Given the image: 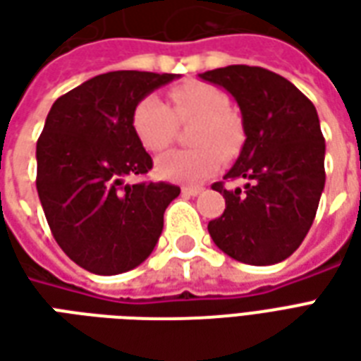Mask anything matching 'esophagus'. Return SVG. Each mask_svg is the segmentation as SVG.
<instances>
[{
	"label": "esophagus",
	"instance_id": "obj_1",
	"mask_svg": "<svg viewBox=\"0 0 361 361\" xmlns=\"http://www.w3.org/2000/svg\"><path fill=\"white\" fill-rule=\"evenodd\" d=\"M201 191H203V188H181V195L197 197Z\"/></svg>",
	"mask_w": 361,
	"mask_h": 361
}]
</instances>
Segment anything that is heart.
Returning <instances> with one entry per match:
<instances>
[{"mask_svg":"<svg viewBox=\"0 0 361 361\" xmlns=\"http://www.w3.org/2000/svg\"><path fill=\"white\" fill-rule=\"evenodd\" d=\"M230 98L209 82H185L170 90V108L157 96H145L131 114L135 137L150 152L173 141L176 121L197 118L191 133L193 149L170 150L158 157L154 170L162 180L201 183L211 178L224 157H234L243 142V123L230 108Z\"/></svg>","mask_w":361,"mask_h":361,"instance_id":"1","label":"heart"}]
</instances>
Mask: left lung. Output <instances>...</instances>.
I'll use <instances>...</instances> for the list:
<instances>
[{"instance_id": "1", "label": "left lung", "mask_w": 361, "mask_h": 361, "mask_svg": "<svg viewBox=\"0 0 361 361\" xmlns=\"http://www.w3.org/2000/svg\"><path fill=\"white\" fill-rule=\"evenodd\" d=\"M230 92L242 111V152L212 189L226 209L209 222L212 242L247 265L290 257L310 232L325 188V139L315 106L292 82L263 67L228 66L199 75Z\"/></svg>"}]
</instances>
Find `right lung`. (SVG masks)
<instances>
[{"mask_svg":"<svg viewBox=\"0 0 361 361\" xmlns=\"http://www.w3.org/2000/svg\"><path fill=\"white\" fill-rule=\"evenodd\" d=\"M180 75L110 71L59 96L36 142V189L56 242L94 274H119L149 257L164 211L180 188L127 183L152 158L135 137L131 114L152 90Z\"/></svg>","mask_w":361,"mask_h":361,"instance_id":"1","label":"right lung"}]
</instances>
